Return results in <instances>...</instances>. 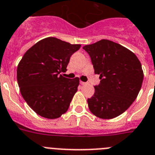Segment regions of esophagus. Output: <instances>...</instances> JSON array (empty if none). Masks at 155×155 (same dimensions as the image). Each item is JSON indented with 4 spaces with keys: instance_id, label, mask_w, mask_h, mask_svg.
Instances as JSON below:
<instances>
[{
    "instance_id": "1",
    "label": "esophagus",
    "mask_w": 155,
    "mask_h": 155,
    "mask_svg": "<svg viewBox=\"0 0 155 155\" xmlns=\"http://www.w3.org/2000/svg\"><path fill=\"white\" fill-rule=\"evenodd\" d=\"M80 83H81V85H86V84H87V83H85V82H83V81H80Z\"/></svg>"
}]
</instances>
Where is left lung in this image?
I'll list each match as a JSON object with an SVG mask.
<instances>
[{"label":"left lung","instance_id":"8db88e82","mask_svg":"<svg viewBox=\"0 0 155 155\" xmlns=\"http://www.w3.org/2000/svg\"><path fill=\"white\" fill-rule=\"evenodd\" d=\"M89 54L94 73L100 75L94 96L87 99L94 115L110 119L130 107L140 91L143 72L139 59L131 51L108 40L83 48Z\"/></svg>","mask_w":155,"mask_h":155}]
</instances>
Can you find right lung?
I'll list each match as a JSON object with an SVG mask.
<instances>
[{
	"mask_svg": "<svg viewBox=\"0 0 155 155\" xmlns=\"http://www.w3.org/2000/svg\"><path fill=\"white\" fill-rule=\"evenodd\" d=\"M80 47L48 37L29 48L18 63L17 80L21 96L40 116L58 118L68 109L79 79L61 73L66 72L70 57Z\"/></svg>",
	"mask_w": 155,
	"mask_h": 155,
	"instance_id": "right-lung-1",
	"label": "right lung"
}]
</instances>
